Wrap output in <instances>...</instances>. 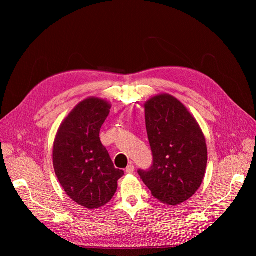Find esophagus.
I'll return each instance as SVG.
<instances>
[{"instance_id": "34e87169", "label": "esophagus", "mask_w": 256, "mask_h": 256, "mask_svg": "<svg viewBox=\"0 0 256 256\" xmlns=\"http://www.w3.org/2000/svg\"><path fill=\"white\" fill-rule=\"evenodd\" d=\"M134 172V166L132 164H130L126 168V173L127 174H132Z\"/></svg>"}]
</instances>
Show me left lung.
I'll return each mask as SVG.
<instances>
[{
    "instance_id": "left-lung-1",
    "label": "left lung",
    "mask_w": 256,
    "mask_h": 256,
    "mask_svg": "<svg viewBox=\"0 0 256 256\" xmlns=\"http://www.w3.org/2000/svg\"><path fill=\"white\" fill-rule=\"evenodd\" d=\"M147 136L152 152L148 171L138 170L154 198L168 206L190 198L203 182L207 145L202 129L187 108L170 94L144 104Z\"/></svg>"
}]
</instances>
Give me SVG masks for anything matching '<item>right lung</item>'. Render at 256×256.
<instances>
[{"mask_svg": "<svg viewBox=\"0 0 256 256\" xmlns=\"http://www.w3.org/2000/svg\"><path fill=\"white\" fill-rule=\"evenodd\" d=\"M111 104L88 97L60 124L53 143V166L66 194L76 203L96 209L110 202L124 171L115 168L99 132Z\"/></svg>", "mask_w": 256, "mask_h": 256, "instance_id": "1", "label": "right lung"}]
</instances>
